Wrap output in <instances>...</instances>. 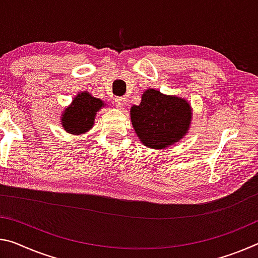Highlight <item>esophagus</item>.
I'll use <instances>...</instances> for the list:
<instances>
[{
    "label": "esophagus",
    "mask_w": 258,
    "mask_h": 258,
    "mask_svg": "<svg viewBox=\"0 0 258 258\" xmlns=\"http://www.w3.org/2000/svg\"><path fill=\"white\" fill-rule=\"evenodd\" d=\"M116 107L117 108H119V109H124L125 108V105H126V99L124 96H121V97H117L116 99Z\"/></svg>",
    "instance_id": "34e87169"
}]
</instances>
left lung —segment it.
Here are the masks:
<instances>
[{
	"instance_id": "left-lung-1",
	"label": "left lung",
	"mask_w": 258,
	"mask_h": 258,
	"mask_svg": "<svg viewBox=\"0 0 258 258\" xmlns=\"http://www.w3.org/2000/svg\"><path fill=\"white\" fill-rule=\"evenodd\" d=\"M191 111L183 99L163 95L148 89L141 103L131 109V120L142 144L163 149L185 136L189 127Z\"/></svg>"
}]
</instances>
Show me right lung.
<instances>
[{
    "label": "right lung",
    "mask_w": 258,
    "mask_h": 258,
    "mask_svg": "<svg viewBox=\"0 0 258 258\" xmlns=\"http://www.w3.org/2000/svg\"><path fill=\"white\" fill-rule=\"evenodd\" d=\"M104 107L103 102L95 99L88 93H81L73 100L71 107L65 110L62 125L67 132L81 134L92 128L95 114Z\"/></svg>",
    "instance_id": "obj_1"
}]
</instances>
